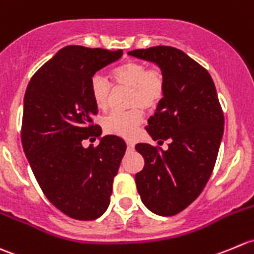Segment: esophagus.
Instances as JSON below:
<instances>
[{"instance_id": "34e87169", "label": "esophagus", "mask_w": 254, "mask_h": 254, "mask_svg": "<svg viewBox=\"0 0 254 254\" xmlns=\"http://www.w3.org/2000/svg\"><path fill=\"white\" fill-rule=\"evenodd\" d=\"M127 149L128 150H133V148H134V143L130 142V140H127Z\"/></svg>"}]
</instances>
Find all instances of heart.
<instances>
[{
  "instance_id": "obj_1",
  "label": "heart",
  "mask_w": 254,
  "mask_h": 254,
  "mask_svg": "<svg viewBox=\"0 0 254 254\" xmlns=\"http://www.w3.org/2000/svg\"><path fill=\"white\" fill-rule=\"evenodd\" d=\"M112 79L119 86L130 87L128 106L132 107L126 112L115 111L102 121L105 130L110 134L120 137H133L143 122V110L155 109L162 102L165 95V79L159 69H148L142 62L124 63L112 70ZM112 85L102 75L95 74L90 80V94L95 106L104 111L107 109Z\"/></svg>"
}]
</instances>
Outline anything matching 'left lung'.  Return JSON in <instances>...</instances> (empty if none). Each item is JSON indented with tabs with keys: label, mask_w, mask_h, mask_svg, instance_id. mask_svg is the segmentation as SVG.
<instances>
[{
	"label": "left lung",
	"mask_w": 254,
	"mask_h": 254,
	"mask_svg": "<svg viewBox=\"0 0 254 254\" xmlns=\"http://www.w3.org/2000/svg\"><path fill=\"white\" fill-rule=\"evenodd\" d=\"M154 63L165 79V95L145 127L168 149L138 143L144 168L135 174L140 200L150 211L173 216L189 206L211 177L223 135L222 109L209 71L183 50L152 47L128 52Z\"/></svg>",
	"instance_id": "left-lung-1"
}]
</instances>
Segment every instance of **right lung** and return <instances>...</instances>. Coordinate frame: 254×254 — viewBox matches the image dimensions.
I'll list each match as a JSON object with an SVG mask.
<instances>
[{
    "mask_svg": "<svg viewBox=\"0 0 254 254\" xmlns=\"http://www.w3.org/2000/svg\"><path fill=\"white\" fill-rule=\"evenodd\" d=\"M122 54L67 45L33 75L24 95V154L48 200L75 220L104 215L126 152L122 138L101 137V127L92 125L97 107L90 94L91 77ZM96 136L97 147H82V140Z\"/></svg>",
    "mask_w": 254,
    "mask_h": 254,
    "instance_id": "obj_1",
    "label": "right lung"
}]
</instances>
